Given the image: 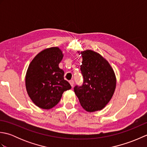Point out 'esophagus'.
I'll use <instances>...</instances> for the list:
<instances>
[{
    "label": "esophagus",
    "mask_w": 147,
    "mask_h": 147,
    "mask_svg": "<svg viewBox=\"0 0 147 147\" xmlns=\"http://www.w3.org/2000/svg\"><path fill=\"white\" fill-rule=\"evenodd\" d=\"M69 83H70V85H71V86H72V87H73V86H74V82L73 80H71V81H69Z\"/></svg>",
    "instance_id": "1"
}]
</instances>
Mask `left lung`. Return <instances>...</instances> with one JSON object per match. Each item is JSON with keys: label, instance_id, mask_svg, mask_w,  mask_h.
<instances>
[{"label": "left lung", "instance_id": "left-lung-1", "mask_svg": "<svg viewBox=\"0 0 147 147\" xmlns=\"http://www.w3.org/2000/svg\"><path fill=\"white\" fill-rule=\"evenodd\" d=\"M81 54L83 82L82 86L74 87V93L85 111H100L108 104L114 93L116 78L114 70L98 53L86 50Z\"/></svg>", "mask_w": 147, "mask_h": 147}]
</instances>
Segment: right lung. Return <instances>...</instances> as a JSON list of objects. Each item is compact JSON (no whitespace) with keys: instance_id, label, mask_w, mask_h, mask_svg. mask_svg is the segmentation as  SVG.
<instances>
[{"instance_id":"1","label":"right lung","mask_w":147,"mask_h":147,"mask_svg":"<svg viewBox=\"0 0 147 147\" xmlns=\"http://www.w3.org/2000/svg\"><path fill=\"white\" fill-rule=\"evenodd\" d=\"M62 57L58 47L47 49L35 56L28 68L25 78L28 94L40 108L54 107L64 92L71 88L64 80V71L59 67Z\"/></svg>"}]
</instances>
